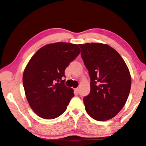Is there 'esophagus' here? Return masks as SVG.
<instances>
[{
	"label": "esophagus",
	"instance_id": "obj_1",
	"mask_svg": "<svg viewBox=\"0 0 146 146\" xmlns=\"http://www.w3.org/2000/svg\"><path fill=\"white\" fill-rule=\"evenodd\" d=\"M74 90H75V92H76V94H78V93H79L80 89H79L78 88H75V89H74Z\"/></svg>",
	"mask_w": 146,
	"mask_h": 146
}]
</instances>
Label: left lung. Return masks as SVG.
Wrapping results in <instances>:
<instances>
[{
	"label": "left lung",
	"mask_w": 146,
	"mask_h": 146,
	"mask_svg": "<svg viewBox=\"0 0 146 146\" xmlns=\"http://www.w3.org/2000/svg\"><path fill=\"white\" fill-rule=\"evenodd\" d=\"M90 78V94L84 98L85 110L98 121H106L121 110L129 95L131 76L121 56L107 44H78Z\"/></svg>",
	"instance_id": "1"
}]
</instances>
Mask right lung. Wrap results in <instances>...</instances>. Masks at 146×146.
Listing matches in <instances>:
<instances>
[{
  "instance_id": "add662e5",
  "label": "right lung",
  "mask_w": 146,
  "mask_h": 146,
  "mask_svg": "<svg viewBox=\"0 0 146 146\" xmlns=\"http://www.w3.org/2000/svg\"><path fill=\"white\" fill-rule=\"evenodd\" d=\"M80 53L76 44L53 43L41 47L28 62L23 75L25 95L31 110L40 118L54 119L66 110L74 94L62 78Z\"/></svg>"
}]
</instances>
